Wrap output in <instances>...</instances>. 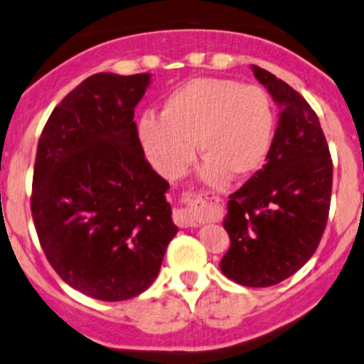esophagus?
I'll use <instances>...</instances> for the list:
<instances>
[{
    "mask_svg": "<svg viewBox=\"0 0 364 364\" xmlns=\"http://www.w3.org/2000/svg\"><path fill=\"white\" fill-rule=\"evenodd\" d=\"M183 200L188 202V204H197V202L202 200L200 195H195V193H183ZM174 221L178 227L181 228H190V227H197V221L192 216V211L186 208H179L174 211Z\"/></svg>",
    "mask_w": 364,
    "mask_h": 364,
    "instance_id": "1",
    "label": "esophagus"
}]
</instances>
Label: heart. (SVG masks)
Instances as JSON below:
<instances>
[{
  "label": "heart",
  "mask_w": 364,
  "mask_h": 364,
  "mask_svg": "<svg viewBox=\"0 0 364 364\" xmlns=\"http://www.w3.org/2000/svg\"><path fill=\"white\" fill-rule=\"evenodd\" d=\"M275 113L269 95L227 78H193L166 97L162 112L137 122V139L151 167L166 179L185 174L204 156L200 176L211 185L244 179L265 166L274 144Z\"/></svg>",
  "instance_id": "b5f03b06"
}]
</instances>
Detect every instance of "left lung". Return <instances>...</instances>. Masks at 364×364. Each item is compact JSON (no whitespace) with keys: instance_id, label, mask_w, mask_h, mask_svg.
<instances>
[{"instance_id":"8db88e82","label":"left lung","mask_w":364,"mask_h":364,"mask_svg":"<svg viewBox=\"0 0 364 364\" xmlns=\"http://www.w3.org/2000/svg\"><path fill=\"white\" fill-rule=\"evenodd\" d=\"M251 70L281 112L267 164L230 195L223 220L230 247L220 269L237 284L267 288L291 277L319 246L333 164L309 102L272 73Z\"/></svg>"}]
</instances>
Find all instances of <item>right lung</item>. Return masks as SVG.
<instances>
[{
  "instance_id": "1",
  "label": "right lung",
  "mask_w": 364,
  "mask_h": 364,
  "mask_svg": "<svg viewBox=\"0 0 364 364\" xmlns=\"http://www.w3.org/2000/svg\"><path fill=\"white\" fill-rule=\"evenodd\" d=\"M151 75L97 73L55 106L38 143L31 213L52 269L102 301L151 286L178 227L144 159L134 108Z\"/></svg>"
}]
</instances>
